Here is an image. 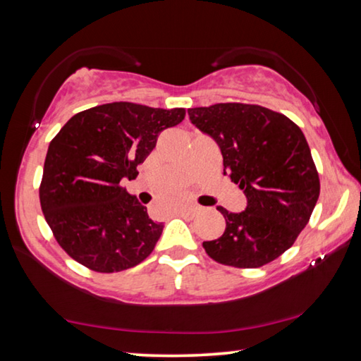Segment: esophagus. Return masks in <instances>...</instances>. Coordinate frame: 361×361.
<instances>
[{"instance_id":"esophagus-1","label":"esophagus","mask_w":361,"mask_h":361,"mask_svg":"<svg viewBox=\"0 0 361 361\" xmlns=\"http://www.w3.org/2000/svg\"><path fill=\"white\" fill-rule=\"evenodd\" d=\"M199 213V207H188V209H183L180 210V215L183 218H188V219H192L195 215Z\"/></svg>"}]
</instances>
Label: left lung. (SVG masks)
Returning a JSON list of instances; mask_svg holds the SVG:
<instances>
[{"label":"left lung","instance_id":"obj_1","mask_svg":"<svg viewBox=\"0 0 361 361\" xmlns=\"http://www.w3.org/2000/svg\"><path fill=\"white\" fill-rule=\"evenodd\" d=\"M189 121L210 135L223 156V173L239 185L245 210H218L226 229L204 242L224 266L253 269L286 252L319 200L320 180L302 130L286 116L259 105L216 103L189 108Z\"/></svg>","mask_w":361,"mask_h":361}]
</instances>
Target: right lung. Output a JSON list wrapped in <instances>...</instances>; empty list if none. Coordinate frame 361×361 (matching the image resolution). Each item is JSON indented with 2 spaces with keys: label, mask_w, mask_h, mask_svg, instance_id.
Wrapping results in <instances>:
<instances>
[{
  "label": "right lung",
  "mask_w": 361,
  "mask_h": 361,
  "mask_svg": "<svg viewBox=\"0 0 361 361\" xmlns=\"http://www.w3.org/2000/svg\"><path fill=\"white\" fill-rule=\"evenodd\" d=\"M185 109L129 102L73 116L49 145L39 200L54 237L95 272L137 266L154 250L164 224L121 186L154 149L159 133L185 119Z\"/></svg>",
  "instance_id": "1"
}]
</instances>
